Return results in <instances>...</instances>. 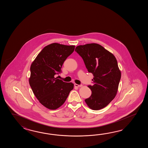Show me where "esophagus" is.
<instances>
[{"label":"esophagus","mask_w":148,"mask_h":148,"mask_svg":"<svg viewBox=\"0 0 148 148\" xmlns=\"http://www.w3.org/2000/svg\"><path fill=\"white\" fill-rule=\"evenodd\" d=\"M75 87H78V88H79V87H82V85H78V84H75Z\"/></svg>","instance_id":"esophagus-1"}]
</instances>
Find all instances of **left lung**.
<instances>
[{"label": "left lung", "mask_w": 148, "mask_h": 148, "mask_svg": "<svg viewBox=\"0 0 148 148\" xmlns=\"http://www.w3.org/2000/svg\"><path fill=\"white\" fill-rule=\"evenodd\" d=\"M75 51L82 57L89 73L94 75V85H89L91 95L85 99L88 107L99 110L115 97L121 77L116 59L113 54L97 43L79 45Z\"/></svg>", "instance_id": "1"}]
</instances>
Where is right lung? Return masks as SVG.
Here are the masks:
<instances>
[{
    "label": "right lung",
    "instance_id": "right-lung-1",
    "mask_svg": "<svg viewBox=\"0 0 148 148\" xmlns=\"http://www.w3.org/2000/svg\"><path fill=\"white\" fill-rule=\"evenodd\" d=\"M75 45L54 43L42 49L32 63L29 83L35 97L44 107L56 110L62 106L73 90L72 82L54 77L63 62L75 50Z\"/></svg>",
    "mask_w": 148,
    "mask_h": 148
}]
</instances>
